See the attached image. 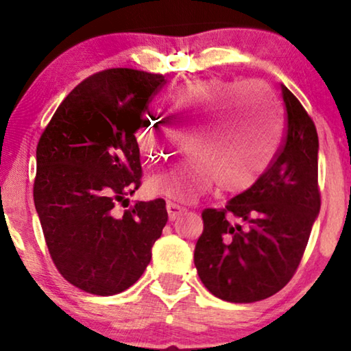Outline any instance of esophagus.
<instances>
[{
    "instance_id": "1",
    "label": "esophagus",
    "mask_w": 351,
    "mask_h": 351,
    "mask_svg": "<svg viewBox=\"0 0 351 351\" xmlns=\"http://www.w3.org/2000/svg\"><path fill=\"white\" fill-rule=\"evenodd\" d=\"M166 209H167V214H169V219L171 220H176V219H179L182 214L185 213V208L184 206H179V204H176V203H171V201H167V204H166Z\"/></svg>"
}]
</instances>
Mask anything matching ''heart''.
Here are the masks:
<instances>
[{
	"label": "heart",
	"mask_w": 351,
	"mask_h": 351,
	"mask_svg": "<svg viewBox=\"0 0 351 351\" xmlns=\"http://www.w3.org/2000/svg\"><path fill=\"white\" fill-rule=\"evenodd\" d=\"M171 124L150 114L136 129L148 160L169 155L190 137L193 158L150 179L152 193L191 203L220 184L228 193L251 189L271 165L282 137L276 95L258 81L209 80L182 86L169 102Z\"/></svg>",
	"instance_id": "heart-1"
}]
</instances>
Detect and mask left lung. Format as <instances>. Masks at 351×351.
<instances>
[{
	"label": "left lung",
	"instance_id": "1",
	"mask_svg": "<svg viewBox=\"0 0 351 351\" xmlns=\"http://www.w3.org/2000/svg\"><path fill=\"white\" fill-rule=\"evenodd\" d=\"M286 136L251 189L223 209H204L195 267L210 294L252 304L281 291L299 267L319 214L318 134L313 119L281 84Z\"/></svg>",
	"mask_w": 351,
	"mask_h": 351
}]
</instances>
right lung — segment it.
Instances as JSON below:
<instances>
[{
	"label": "right lung",
	"instance_id": "1",
	"mask_svg": "<svg viewBox=\"0 0 351 351\" xmlns=\"http://www.w3.org/2000/svg\"><path fill=\"white\" fill-rule=\"evenodd\" d=\"M162 75L108 69L76 86L36 147L33 199L57 270L95 295L131 287L145 271L167 222L166 201L118 213L142 179L136 129Z\"/></svg>",
	"mask_w": 351,
	"mask_h": 351
}]
</instances>
